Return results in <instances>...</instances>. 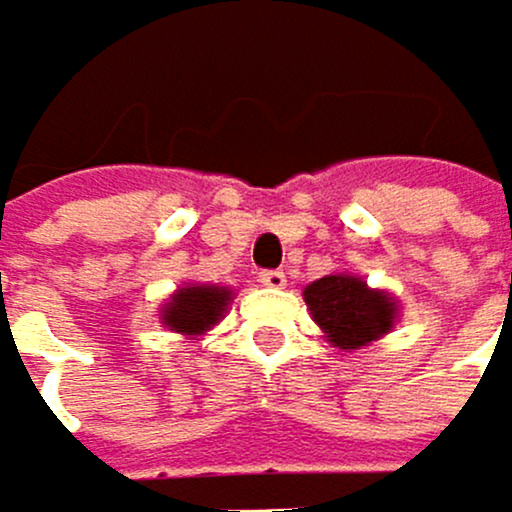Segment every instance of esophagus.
<instances>
[{"label":"esophagus","instance_id":"1","mask_svg":"<svg viewBox=\"0 0 512 512\" xmlns=\"http://www.w3.org/2000/svg\"><path fill=\"white\" fill-rule=\"evenodd\" d=\"M261 282H264V286L267 289H286V273H282V270H264L261 273Z\"/></svg>","mask_w":512,"mask_h":512}]
</instances>
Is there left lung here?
<instances>
[{"mask_svg":"<svg viewBox=\"0 0 512 512\" xmlns=\"http://www.w3.org/2000/svg\"><path fill=\"white\" fill-rule=\"evenodd\" d=\"M304 301L326 342L342 351H357L382 339L398 320V301L351 273H332L311 282L304 289Z\"/></svg>","mask_w":512,"mask_h":512,"instance_id":"1","label":"left lung"}]
</instances>
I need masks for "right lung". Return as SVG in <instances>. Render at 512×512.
Returning a JSON list of instances; mask_svg holds the SVG:
<instances>
[{"mask_svg":"<svg viewBox=\"0 0 512 512\" xmlns=\"http://www.w3.org/2000/svg\"><path fill=\"white\" fill-rule=\"evenodd\" d=\"M233 298V289L226 286H183L177 289L167 304L161 307V323L180 335H205L214 323H220V317L226 314V304Z\"/></svg>","mask_w":512,"mask_h":512,"instance_id":"add662e5","label":"right lung"}]
</instances>
